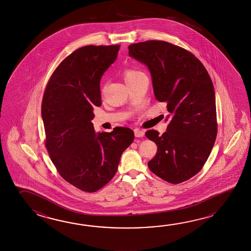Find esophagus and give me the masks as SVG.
Listing matches in <instances>:
<instances>
[{"instance_id":"34e87169","label":"esophagus","mask_w":251,"mask_h":251,"mask_svg":"<svg viewBox=\"0 0 251 251\" xmlns=\"http://www.w3.org/2000/svg\"><path fill=\"white\" fill-rule=\"evenodd\" d=\"M134 135L135 137H143L144 135V132L141 129H134Z\"/></svg>"}]
</instances>
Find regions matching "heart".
<instances>
[{
    "label": "heart",
    "instance_id": "heart-1",
    "mask_svg": "<svg viewBox=\"0 0 251 251\" xmlns=\"http://www.w3.org/2000/svg\"><path fill=\"white\" fill-rule=\"evenodd\" d=\"M142 75H143V74H142L141 72L136 71V70L128 69L126 70V71H125V73H124V78H125L126 82H129V81L134 80L135 78H137L138 76Z\"/></svg>",
    "mask_w": 251,
    "mask_h": 251
}]
</instances>
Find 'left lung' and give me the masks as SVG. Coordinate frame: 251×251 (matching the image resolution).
<instances>
[{"mask_svg": "<svg viewBox=\"0 0 251 251\" xmlns=\"http://www.w3.org/2000/svg\"><path fill=\"white\" fill-rule=\"evenodd\" d=\"M129 55L149 68L155 98L167 102L165 133L148 130L157 144L148 167L171 184L191 178L202 170L217 135L213 81L192 53L171 43L148 40L128 47Z\"/></svg>", "mask_w": 251, "mask_h": 251, "instance_id": "8db88e82", "label": "left lung"}]
</instances>
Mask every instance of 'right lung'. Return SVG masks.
I'll list each match as a JSON object with an SVG mask.
<instances>
[{
  "label": "right lung",
  "mask_w": 251,
  "mask_h": 251,
  "mask_svg": "<svg viewBox=\"0 0 251 251\" xmlns=\"http://www.w3.org/2000/svg\"><path fill=\"white\" fill-rule=\"evenodd\" d=\"M119 48L91 45L75 50L53 71L43 96L48 154L64 180L84 192H96L112 179L134 139L130 128L97 133L91 123L93 107L101 105L102 75Z\"/></svg>",
  "instance_id": "add662e5"
}]
</instances>
